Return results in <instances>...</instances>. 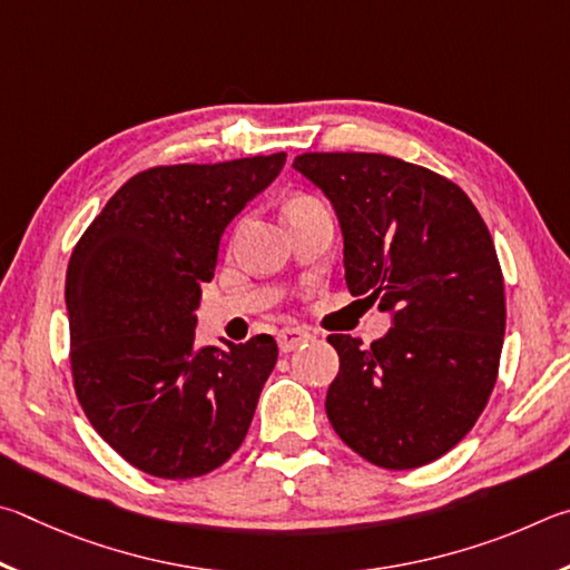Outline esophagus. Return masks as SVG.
Instances as JSON below:
<instances>
[{
	"label": "esophagus",
	"instance_id": "1",
	"mask_svg": "<svg viewBox=\"0 0 570 570\" xmlns=\"http://www.w3.org/2000/svg\"><path fill=\"white\" fill-rule=\"evenodd\" d=\"M313 341V335L305 331V327H283V331L277 333V345L283 353H291L295 347H301L303 343Z\"/></svg>",
	"mask_w": 570,
	"mask_h": 570
}]
</instances>
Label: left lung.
<instances>
[{
  "label": "left lung",
  "instance_id": "left-lung-1",
  "mask_svg": "<svg viewBox=\"0 0 570 570\" xmlns=\"http://www.w3.org/2000/svg\"><path fill=\"white\" fill-rule=\"evenodd\" d=\"M293 167L331 199L351 293L393 325L371 347L327 337L341 357L327 417L373 465L431 463L463 441L495 385L505 295L493 237L461 187L397 157L305 153Z\"/></svg>",
  "mask_w": 570,
  "mask_h": 570
}]
</instances>
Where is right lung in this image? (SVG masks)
I'll return each instance as SVG.
<instances>
[{"label":"right lung","instance_id":"1","mask_svg":"<svg viewBox=\"0 0 570 570\" xmlns=\"http://www.w3.org/2000/svg\"><path fill=\"white\" fill-rule=\"evenodd\" d=\"M285 153L153 167L109 197L67 267L72 377L95 431L169 481L223 465L245 441L277 343L197 347L199 285L219 239L285 167Z\"/></svg>","mask_w":570,"mask_h":570}]
</instances>
